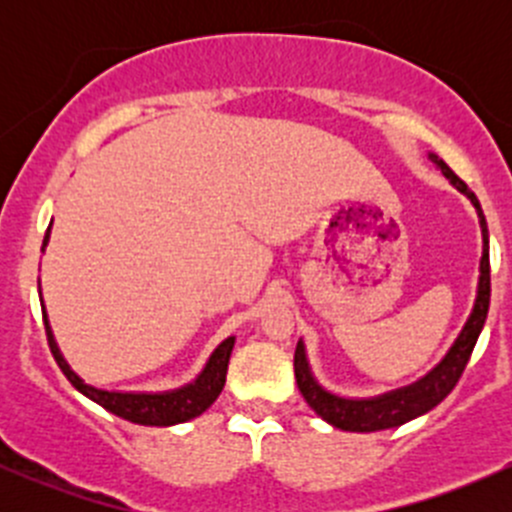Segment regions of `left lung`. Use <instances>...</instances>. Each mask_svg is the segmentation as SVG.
Returning a JSON list of instances; mask_svg holds the SVG:
<instances>
[{
	"label": "left lung",
	"instance_id": "left-lung-1",
	"mask_svg": "<svg viewBox=\"0 0 512 512\" xmlns=\"http://www.w3.org/2000/svg\"><path fill=\"white\" fill-rule=\"evenodd\" d=\"M428 158L436 163V168L451 180L456 190H461L476 208L480 220V235H483V257H480V277H478V294L476 304L471 309L466 327L461 329L458 339L448 354L428 371L426 376L414 381L401 389L386 391L381 396H371V399H347V396L332 394L324 389L312 374V366L307 361V349L304 342L299 339L297 352H294V379H297L299 391H302L304 401L314 409V414L322 416L324 421L332 423L334 428L354 433H371V431H384V428L401 426V423L411 421V418L426 414L433 406L441 404L453 386L461 379L463 369H466L468 359H471L473 347L478 342V334L483 329L485 317H488V304H490V255H488V225H485V215L480 210V203L471 188L443 163L436 153H428Z\"/></svg>",
	"mask_w": 512,
	"mask_h": 512
}]
</instances>
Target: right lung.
<instances>
[{
    "label": "right lung",
    "mask_w": 512,
    "mask_h": 512,
    "mask_svg": "<svg viewBox=\"0 0 512 512\" xmlns=\"http://www.w3.org/2000/svg\"><path fill=\"white\" fill-rule=\"evenodd\" d=\"M51 225L44 235V250L49 245ZM41 299V292H39ZM41 314H44V327H46V339H49L51 354H54L56 364L64 371L66 379L71 381L76 391L91 399L94 404L103 406L106 411H111L113 416H121L131 423H141V426H175V423H185L190 418L200 416L205 409L213 406V401L218 399L220 391L225 386L227 376V364H230L232 347H235V337H227L223 344H218L210 359L205 361L203 371L198 374V379L190 381V384L180 386L173 391H158V394H148V391H106L96 389V386L86 384L79 374L69 366V361L61 354L59 344H56L54 332H51V324L46 319V307L41 304Z\"/></svg>",
    "instance_id": "1"
}]
</instances>
